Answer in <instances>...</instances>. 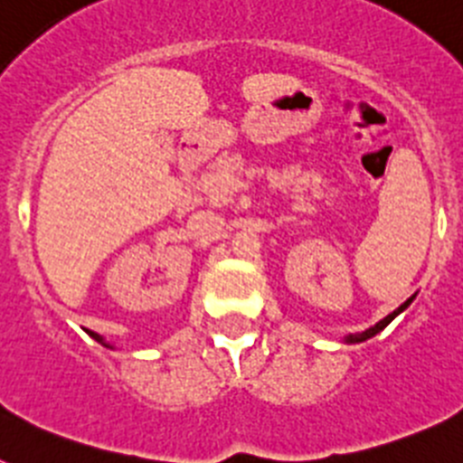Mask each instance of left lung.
<instances>
[{"label":"left lung","mask_w":463,"mask_h":463,"mask_svg":"<svg viewBox=\"0 0 463 463\" xmlns=\"http://www.w3.org/2000/svg\"><path fill=\"white\" fill-rule=\"evenodd\" d=\"M412 298H415V294H412V297L408 298V301H403V304H401L399 308L394 310V313H390V315H387V317H383V320H380L378 325L369 326V329H366V331H362V334H350V336H345V338H343V343H364V341H369V338H373L375 334H380V331H383L384 326H387V325H390L392 320H394L396 315H401V313H403V310L408 308V306L412 304Z\"/></svg>","instance_id":"left-lung-1"}]
</instances>
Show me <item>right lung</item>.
I'll return each mask as SVG.
<instances>
[{
  "label": "right lung",
  "instance_id": "add662e5",
  "mask_svg": "<svg viewBox=\"0 0 463 463\" xmlns=\"http://www.w3.org/2000/svg\"><path fill=\"white\" fill-rule=\"evenodd\" d=\"M88 334H90V336H92L97 343H101V345H104V347H110V350H113V345H110V343H106L104 336H99V334H94V331H88Z\"/></svg>",
  "mask_w": 463,
  "mask_h": 463
}]
</instances>
